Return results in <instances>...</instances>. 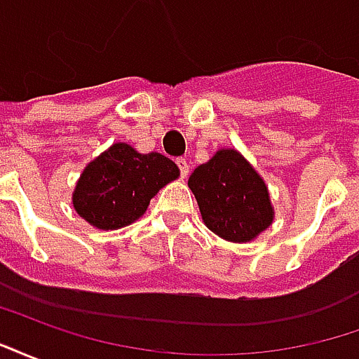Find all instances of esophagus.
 <instances>
[{
    "instance_id": "34e87169",
    "label": "esophagus",
    "mask_w": 359,
    "mask_h": 359,
    "mask_svg": "<svg viewBox=\"0 0 359 359\" xmlns=\"http://www.w3.org/2000/svg\"><path fill=\"white\" fill-rule=\"evenodd\" d=\"M177 165H179V169H180V177H182V179H187L188 171H190V165H188L187 159H184V157H177Z\"/></svg>"
}]
</instances>
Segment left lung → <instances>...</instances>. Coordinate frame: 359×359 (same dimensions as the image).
I'll use <instances>...</instances> for the list:
<instances>
[{
  "label": "left lung",
  "mask_w": 359,
  "mask_h": 359,
  "mask_svg": "<svg viewBox=\"0 0 359 359\" xmlns=\"http://www.w3.org/2000/svg\"><path fill=\"white\" fill-rule=\"evenodd\" d=\"M205 226L229 242H250L273 223L269 190L236 149H219L188 179Z\"/></svg>",
  "instance_id": "left-lung-1"
}]
</instances>
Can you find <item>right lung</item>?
<instances>
[{"instance_id": "add662e5", "label": "right lung", "mask_w": 359, "mask_h": 359, "mask_svg": "<svg viewBox=\"0 0 359 359\" xmlns=\"http://www.w3.org/2000/svg\"><path fill=\"white\" fill-rule=\"evenodd\" d=\"M179 175L169 157L138 154L117 142L86 165L73 192V205L90 225L115 231L142 217L149 200Z\"/></svg>"}]
</instances>
